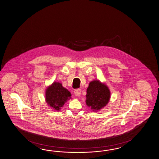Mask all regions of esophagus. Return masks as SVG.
<instances>
[{"label": "esophagus", "instance_id": "esophagus-1", "mask_svg": "<svg viewBox=\"0 0 159 159\" xmlns=\"http://www.w3.org/2000/svg\"><path fill=\"white\" fill-rule=\"evenodd\" d=\"M74 93H75V94L76 95V96L79 97V96L80 95V94H81V90L79 89H76V90H75Z\"/></svg>", "mask_w": 159, "mask_h": 159}]
</instances>
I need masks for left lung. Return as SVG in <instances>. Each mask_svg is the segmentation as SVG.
Wrapping results in <instances>:
<instances>
[{"mask_svg":"<svg viewBox=\"0 0 159 159\" xmlns=\"http://www.w3.org/2000/svg\"><path fill=\"white\" fill-rule=\"evenodd\" d=\"M110 91L98 80L90 82L87 89L86 104L93 111H98L106 106L110 99Z\"/></svg>","mask_w":159,"mask_h":159,"instance_id":"obj_1","label":"left lung"}]
</instances>
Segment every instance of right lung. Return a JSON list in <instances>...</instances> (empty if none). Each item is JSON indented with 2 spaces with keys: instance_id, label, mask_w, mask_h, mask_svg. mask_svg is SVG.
Wrapping results in <instances>:
<instances>
[{
  "instance_id": "1",
  "label": "right lung",
  "mask_w": 159,
  "mask_h": 159,
  "mask_svg": "<svg viewBox=\"0 0 159 159\" xmlns=\"http://www.w3.org/2000/svg\"><path fill=\"white\" fill-rule=\"evenodd\" d=\"M70 93L60 83L54 82L46 91V101L49 106L59 111L67 100L70 98Z\"/></svg>"
}]
</instances>
